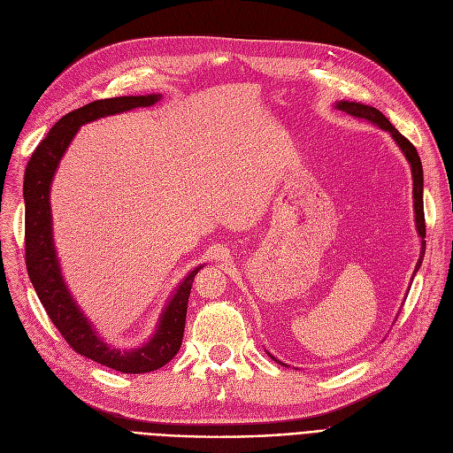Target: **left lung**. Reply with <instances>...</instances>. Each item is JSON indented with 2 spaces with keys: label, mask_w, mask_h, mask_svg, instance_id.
I'll use <instances>...</instances> for the list:
<instances>
[{
  "label": "left lung",
  "mask_w": 453,
  "mask_h": 453,
  "mask_svg": "<svg viewBox=\"0 0 453 453\" xmlns=\"http://www.w3.org/2000/svg\"><path fill=\"white\" fill-rule=\"evenodd\" d=\"M336 108L352 115V117H358V119H365V121L376 125L378 128H382L386 132L391 134V137L395 139V142L398 145V149L402 150V154L406 156L410 166H411V176H413V207H415V224H417V231L420 236V258L415 266L413 277L417 273V270L422 265V258H424V251H426V224H424V203H422V187H424V176H422V163L420 157L417 154V149L411 145V142L403 137L391 123L389 119L372 106L367 104H360V103H349V101H340L336 103ZM273 358V356H272ZM275 360V358H273ZM279 362V360H275ZM280 364V362H279ZM284 365V364H282Z\"/></svg>",
  "instance_id": "1"
}]
</instances>
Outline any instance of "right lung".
Returning a JSON list of instances; mask_svg holds the SVG:
<instances>
[{
	"mask_svg": "<svg viewBox=\"0 0 453 453\" xmlns=\"http://www.w3.org/2000/svg\"><path fill=\"white\" fill-rule=\"evenodd\" d=\"M161 95H130L89 103L79 110L65 113L50 130L33 152L26 180H23V198H26V265L29 279L45 308L47 316L55 323L62 338L75 352L86 358L127 374L150 372L169 364L181 347L187 303L198 268L190 272L171 296L159 318L157 328L149 343L132 350H119L103 342L93 330L88 318L71 297L60 273L58 258L53 242L50 190L57 166L75 137L79 128L106 115L128 111L141 106H152Z\"/></svg>",
	"mask_w": 453,
	"mask_h": 453,
	"instance_id": "add662e5",
	"label": "right lung"
}]
</instances>
